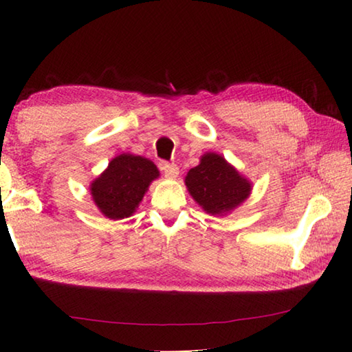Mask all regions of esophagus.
<instances>
[{
  "label": "esophagus",
  "instance_id": "34e87169",
  "mask_svg": "<svg viewBox=\"0 0 352 352\" xmlns=\"http://www.w3.org/2000/svg\"><path fill=\"white\" fill-rule=\"evenodd\" d=\"M162 170L164 172V175L168 178H177L178 177V168L175 164H168L163 163L162 164Z\"/></svg>",
  "mask_w": 352,
  "mask_h": 352
}]
</instances>
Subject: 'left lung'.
<instances>
[{"instance_id": "left-lung-1", "label": "left lung", "mask_w": 352, "mask_h": 352, "mask_svg": "<svg viewBox=\"0 0 352 352\" xmlns=\"http://www.w3.org/2000/svg\"><path fill=\"white\" fill-rule=\"evenodd\" d=\"M188 192L210 216H226L252 194L253 183L220 153L206 152L184 177Z\"/></svg>"}]
</instances>
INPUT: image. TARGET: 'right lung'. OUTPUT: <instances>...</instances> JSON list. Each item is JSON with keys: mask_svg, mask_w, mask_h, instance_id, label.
Returning a JSON list of instances; mask_svg holds the SVG:
<instances>
[{"mask_svg": "<svg viewBox=\"0 0 352 352\" xmlns=\"http://www.w3.org/2000/svg\"><path fill=\"white\" fill-rule=\"evenodd\" d=\"M160 170L148 158L121 153L90 183V194L104 217L121 220L133 216Z\"/></svg>", "mask_w": 352, "mask_h": 352, "instance_id": "add662e5", "label": "right lung"}]
</instances>
